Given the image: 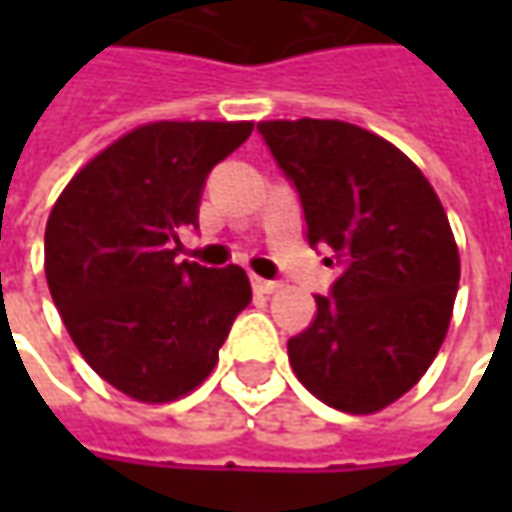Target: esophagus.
<instances>
[{
    "label": "esophagus",
    "mask_w": 512,
    "mask_h": 512,
    "mask_svg": "<svg viewBox=\"0 0 512 512\" xmlns=\"http://www.w3.org/2000/svg\"><path fill=\"white\" fill-rule=\"evenodd\" d=\"M253 290L256 293H276L279 290V282H270V279H262V276H253Z\"/></svg>",
    "instance_id": "esophagus-1"
}]
</instances>
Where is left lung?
Listing matches in <instances>:
<instances>
[{
  "instance_id": "obj_1",
  "label": "left lung",
  "mask_w": 512,
  "mask_h": 512,
  "mask_svg": "<svg viewBox=\"0 0 512 512\" xmlns=\"http://www.w3.org/2000/svg\"><path fill=\"white\" fill-rule=\"evenodd\" d=\"M296 185L307 245L339 267L313 322L287 342L296 379L342 413H379L427 373L459 290L442 202L396 145L339 119L259 122Z\"/></svg>"
}]
</instances>
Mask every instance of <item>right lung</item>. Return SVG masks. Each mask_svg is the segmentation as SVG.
Wrapping results in <instances>:
<instances>
[{
    "instance_id": "add662e5",
    "label": "right lung",
    "mask_w": 512,
    "mask_h": 512,
    "mask_svg": "<svg viewBox=\"0 0 512 512\" xmlns=\"http://www.w3.org/2000/svg\"><path fill=\"white\" fill-rule=\"evenodd\" d=\"M253 122H150L79 170L45 227L53 305L85 362L136 402H176L219 362L250 305L239 265L176 262L179 233L199 225L207 173Z\"/></svg>"
}]
</instances>
